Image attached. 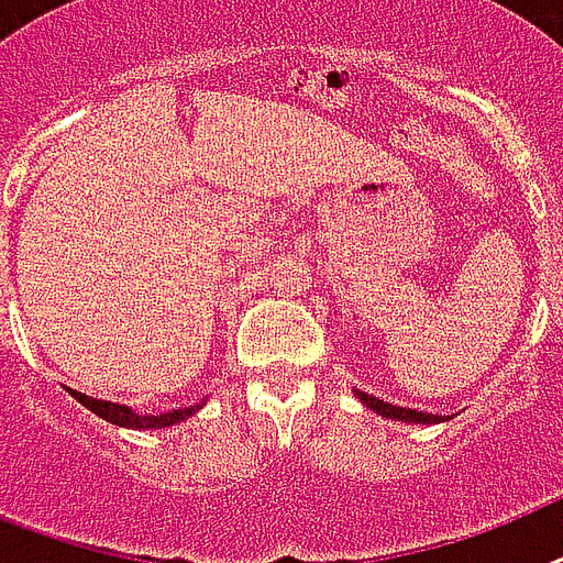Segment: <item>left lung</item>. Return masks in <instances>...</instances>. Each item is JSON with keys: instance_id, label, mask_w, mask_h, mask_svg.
Segmentation results:
<instances>
[{"instance_id": "8db88e82", "label": "left lung", "mask_w": 563, "mask_h": 563, "mask_svg": "<svg viewBox=\"0 0 563 563\" xmlns=\"http://www.w3.org/2000/svg\"><path fill=\"white\" fill-rule=\"evenodd\" d=\"M352 394L358 396L361 402L367 405L369 411H376L378 417H387V420L420 422V426H434V422L446 420V417H438V413H422V411H413V408H399V405L385 402V399H378V396L364 394V390H352Z\"/></svg>"}]
</instances>
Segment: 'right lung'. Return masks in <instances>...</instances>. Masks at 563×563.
I'll return each instance as SVG.
<instances>
[{
    "mask_svg": "<svg viewBox=\"0 0 563 563\" xmlns=\"http://www.w3.org/2000/svg\"><path fill=\"white\" fill-rule=\"evenodd\" d=\"M73 399L85 405L87 411H93L96 417H102L108 420L111 426H120V429H137V431H146V429H167V426H176V422L187 420V417H194L196 411H202V405L208 402V396H205L202 402L196 405H187V408H173V411H164V413H146V411H134L132 405H120V402H108V399H93V396L81 394V390H73L67 387Z\"/></svg>",
    "mask_w": 563,
    "mask_h": 563,
    "instance_id": "add662e5",
    "label": "right lung"
}]
</instances>
